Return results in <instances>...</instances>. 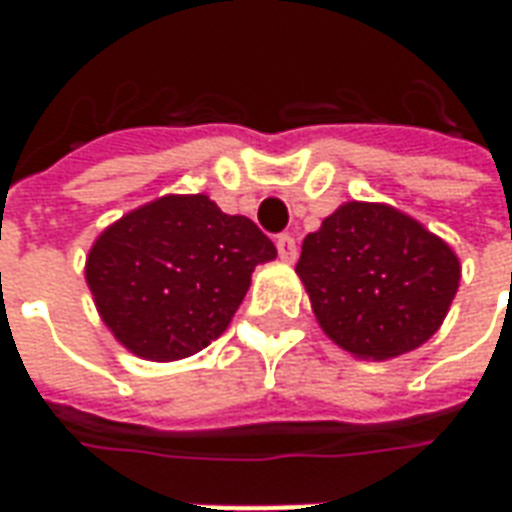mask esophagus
Instances as JSON below:
<instances>
[{"instance_id":"esophagus-1","label":"esophagus","mask_w":512,"mask_h":512,"mask_svg":"<svg viewBox=\"0 0 512 512\" xmlns=\"http://www.w3.org/2000/svg\"><path fill=\"white\" fill-rule=\"evenodd\" d=\"M277 252L285 263H293L299 257V249H296V241L290 235H279L277 238Z\"/></svg>"}]
</instances>
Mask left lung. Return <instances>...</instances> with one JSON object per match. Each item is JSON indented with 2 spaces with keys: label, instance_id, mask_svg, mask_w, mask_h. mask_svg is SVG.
I'll return each instance as SVG.
<instances>
[{
  "label": "left lung",
  "instance_id": "1",
  "mask_svg": "<svg viewBox=\"0 0 512 512\" xmlns=\"http://www.w3.org/2000/svg\"><path fill=\"white\" fill-rule=\"evenodd\" d=\"M296 274L326 337L356 359L384 362L439 332L461 260L408 213L351 200L304 238Z\"/></svg>",
  "mask_w": 512,
  "mask_h": 512
}]
</instances>
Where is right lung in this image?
I'll list each match as a JSON object with an SVG mask.
<instances>
[{
  "label": "right lung",
  "instance_id": "obj_1",
  "mask_svg": "<svg viewBox=\"0 0 512 512\" xmlns=\"http://www.w3.org/2000/svg\"><path fill=\"white\" fill-rule=\"evenodd\" d=\"M274 257L252 219L222 213L208 194H164L95 238L84 279L117 343L175 362L222 337L255 266Z\"/></svg>",
  "mask_w": 512,
  "mask_h": 512
}]
</instances>
